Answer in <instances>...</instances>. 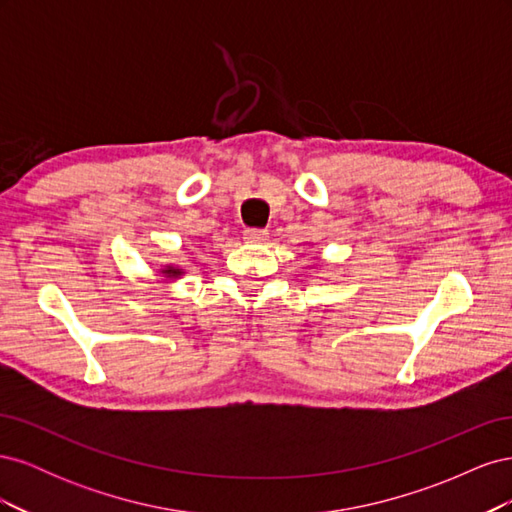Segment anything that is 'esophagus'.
Listing matches in <instances>:
<instances>
[{
	"label": "esophagus",
	"mask_w": 512,
	"mask_h": 512,
	"mask_svg": "<svg viewBox=\"0 0 512 512\" xmlns=\"http://www.w3.org/2000/svg\"><path fill=\"white\" fill-rule=\"evenodd\" d=\"M243 239L247 243H265L269 239V232L267 230H260V228H247L243 232Z\"/></svg>",
	"instance_id": "1"
}]
</instances>
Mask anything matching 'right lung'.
Instances as JSON below:
<instances>
[{"mask_svg": "<svg viewBox=\"0 0 512 512\" xmlns=\"http://www.w3.org/2000/svg\"><path fill=\"white\" fill-rule=\"evenodd\" d=\"M160 273L164 275V277H168V280H179V277L185 273L181 267H177V265H166V267H162L160 269Z\"/></svg>", "mask_w": 512, "mask_h": 512, "instance_id": "obj_1", "label": "right lung"}]
</instances>
